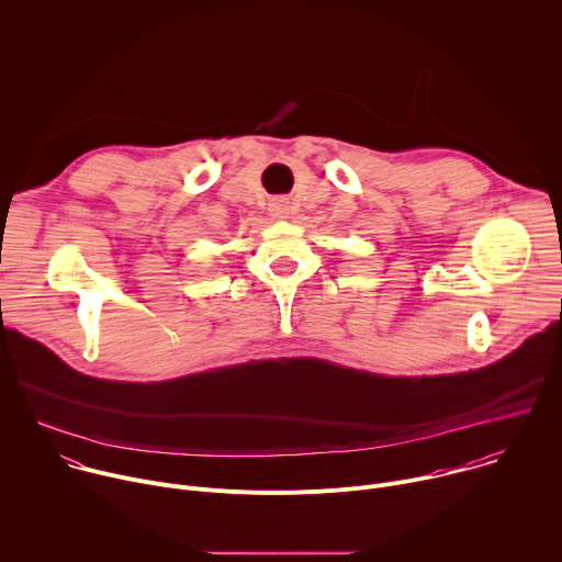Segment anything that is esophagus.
<instances>
[{
  "label": "esophagus",
  "mask_w": 562,
  "mask_h": 562,
  "mask_svg": "<svg viewBox=\"0 0 562 562\" xmlns=\"http://www.w3.org/2000/svg\"><path fill=\"white\" fill-rule=\"evenodd\" d=\"M269 213H271L273 217H278V220H286V217H289V213H291L289 200H284V198H276V200H271V204H269Z\"/></svg>",
  "instance_id": "obj_1"
}]
</instances>
